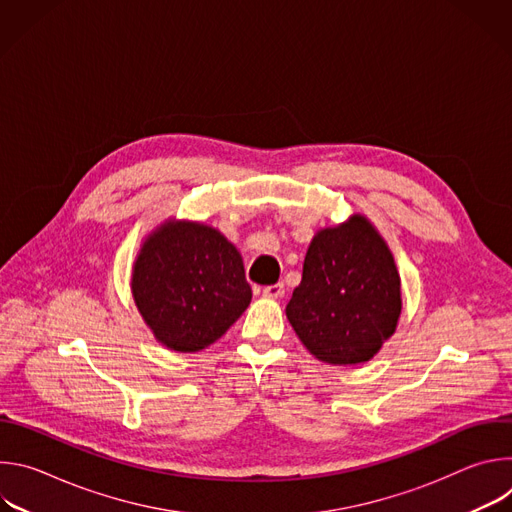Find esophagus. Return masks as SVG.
Returning a JSON list of instances; mask_svg holds the SVG:
<instances>
[{"label": "esophagus", "instance_id": "obj_1", "mask_svg": "<svg viewBox=\"0 0 512 512\" xmlns=\"http://www.w3.org/2000/svg\"><path fill=\"white\" fill-rule=\"evenodd\" d=\"M283 291H285L283 283H273V285H265L263 287V296L265 298H281Z\"/></svg>", "mask_w": 512, "mask_h": 512}]
</instances>
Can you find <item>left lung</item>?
<instances>
[{
    "label": "left lung",
    "instance_id": "1",
    "mask_svg": "<svg viewBox=\"0 0 512 512\" xmlns=\"http://www.w3.org/2000/svg\"><path fill=\"white\" fill-rule=\"evenodd\" d=\"M285 314L316 358L328 364L373 358L395 332L401 279L389 247L367 218L356 214L312 239L302 283Z\"/></svg>",
    "mask_w": 512,
    "mask_h": 512
}]
</instances>
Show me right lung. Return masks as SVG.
I'll list each match as a JSON object with an SVG mask.
<instances>
[{
	"label": "right lung",
	"instance_id": "add662e5",
	"mask_svg": "<svg viewBox=\"0 0 512 512\" xmlns=\"http://www.w3.org/2000/svg\"><path fill=\"white\" fill-rule=\"evenodd\" d=\"M131 289L145 324L178 352L221 338L251 302L235 245L196 223H168L143 243Z\"/></svg>",
	"mask_w": 512,
	"mask_h": 512
}]
</instances>
